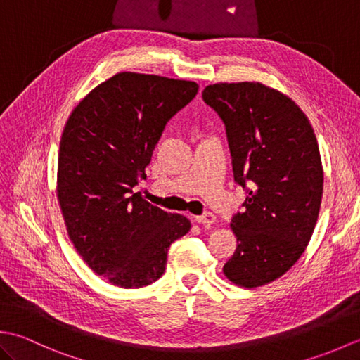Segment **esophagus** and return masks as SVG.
Segmentation results:
<instances>
[{
  "label": "esophagus",
  "instance_id": "1",
  "mask_svg": "<svg viewBox=\"0 0 360 360\" xmlns=\"http://www.w3.org/2000/svg\"><path fill=\"white\" fill-rule=\"evenodd\" d=\"M195 221L198 224H202V226H210V224H215L217 223V217L213 215V213L207 212L204 213L201 217H195Z\"/></svg>",
  "mask_w": 360,
  "mask_h": 360
}]
</instances>
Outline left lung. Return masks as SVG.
<instances>
[{"label":"left lung","instance_id":"1","mask_svg":"<svg viewBox=\"0 0 360 360\" xmlns=\"http://www.w3.org/2000/svg\"><path fill=\"white\" fill-rule=\"evenodd\" d=\"M202 98L226 125L235 181L250 187L223 272L236 286H264L297 263L314 232L323 195L317 137L292 98L259 82L215 83Z\"/></svg>","mask_w":360,"mask_h":360}]
</instances>
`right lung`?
Returning a JSON list of instances; mask_svg holds the SVG:
<instances>
[{
    "label": "right lung",
    "instance_id": "right-lung-1",
    "mask_svg": "<svg viewBox=\"0 0 360 360\" xmlns=\"http://www.w3.org/2000/svg\"><path fill=\"white\" fill-rule=\"evenodd\" d=\"M196 93L195 82L125 71L91 89L66 120L57 170L66 231L89 269L119 288L162 277L168 248L192 227L133 187L147 178L167 122Z\"/></svg>",
    "mask_w": 360,
    "mask_h": 360
}]
</instances>
